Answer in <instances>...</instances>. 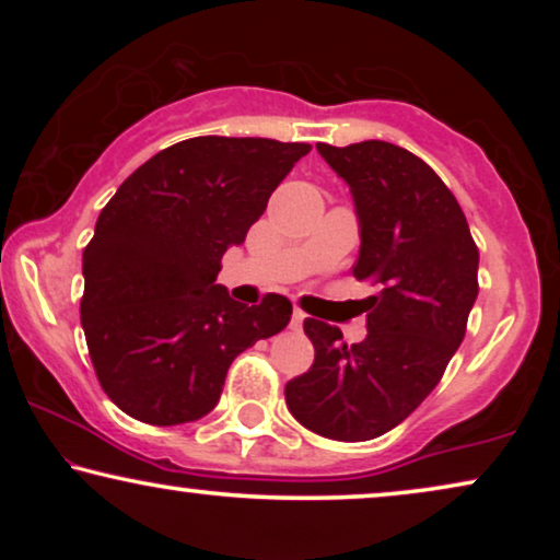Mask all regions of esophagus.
Here are the masks:
<instances>
[{"instance_id": "34e87169", "label": "esophagus", "mask_w": 560, "mask_h": 560, "mask_svg": "<svg viewBox=\"0 0 560 560\" xmlns=\"http://www.w3.org/2000/svg\"><path fill=\"white\" fill-rule=\"evenodd\" d=\"M303 320H305V313L301 308H295L293 311V318H290V328H293V331H298V328L303 326Z\"/></svg>"}]
</instances>
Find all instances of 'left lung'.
Instances as JSON below:
<instances>
[{"mask_svg":"<svg viewBox=\"0 0 560 560\" xmlns=\"http://www.w3.org/2000/svg\"><path fill=\"white\" fill-rule=\"evenodd\" d=\"M316 150L354 198V278L377 282L380 295L366 298L370 331L351 347L336 326L305 318L316 359L288 382L285 402L324 439L370 441L433 393L462 347L479 293V249L454 194L412 152L382 140Z\"/></svg>","mask_w":560,"mask_h":560,"instance_id":"1","label":"left lung"}]
</instances>
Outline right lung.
Listing matches in <instances>:
<instances>
[{"label": "right lung", "mask_w": 560, "mask_h": 560, "mask_svg": "<svg viewBox=\"0 0 560 560\" xmlns=\"http://www.w3.org/2000/svg\"><path fill=\"white\" fill-rule=\"evenodd\" d=\"M308 152L265 137H194L137 167L98 213L83 249L81 326L104 393L127 416L203 418L234 359L288 326L285 295L236 303L217 275Z\"/></svg>", "instance_id": "obj_1"}]
</instances>
